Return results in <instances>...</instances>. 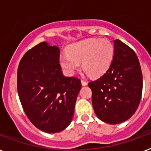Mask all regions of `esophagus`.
I'll list each match as a JSON object with an SVG mask.
<instances>
[{
  "label": "esophagus",
  "mask_w": 151,
  "mask_h": 151,
  "mask_svg": "<svg viewBox=\"0 0 151 151\" xmlns=\"http://www.w3.org/2000/svg\"><path fill=\"white\" fill-rule=\"evenodd\" d=\"M81 84L82 86H86L87 84V82L85 81H83V80H81Z\"/></svg>",
  "instance_id": "34e87169"
}]
</instances>
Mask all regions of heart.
I'll return each mask as SVG.
<instances>
[{"instance_id":"heart-1","label":"heart","mask_w":151,"mask_h":151,"mask_svg":"<svg viewBox=\"0 0 151 151\" xmlns=\"http://www.w3.org/2000/svg\"><path fill=\"white\" fill-rule=\"evenodd\" d=\"M114 58V47L106 39L91 38L70 45L68 54L60 57V63L68 74H73L82 63L91 77H99L111 67Z\"/></svg>"}]
</instances>
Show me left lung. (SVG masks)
Wrapping results in <instances>:
<instances>
[{
    "label": "left lung",
    "mask_w": 151,
    "mask_h": 151,
    "mask_svg": "<svg viewBox=\"0 0 151 151\" xmlns=\"http://www.w3.org/2000/svg\"><path fill=\"white\" fill-rule=\"evenodd\" d=\"M114 58L107 71L88 83L97 116L116 124L133 116L140 104L143 78L135 52L118 39L114 40Z\"/></svg>",
    "instance_id": "1"
}]
</instances>
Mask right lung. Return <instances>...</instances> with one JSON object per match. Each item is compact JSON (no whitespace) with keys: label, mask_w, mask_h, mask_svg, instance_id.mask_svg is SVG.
Instances as JSON below:
<instances>
[{"label":"right lung","mask_w":151,"mask_h":151,"mask_svg":"<svg viewBox=\"0 0 151 151\" xmlns=\"http://www.w3.org/2000/svg\"><path fill=\"white\" fill-rule=\"evenodd\" d=\"M59 60V47L44 41L27 52L17 69V92L27 116L50 134L69 126L81 88L79 78L63 74Z\"/></svg>","instance_id":"add662e5"}]
</instances>
